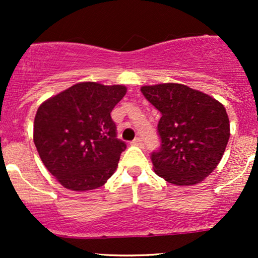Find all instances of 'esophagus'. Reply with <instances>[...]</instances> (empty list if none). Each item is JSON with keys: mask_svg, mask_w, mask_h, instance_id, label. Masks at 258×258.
Returning <instances> with one entry per match:
<instances>
[{"mask_svg": "<svg viewBox=\"0 0 258 258\" xmlns=\"http://www.w3.org/2000/svg\"><path fill=\"white\" fill-rule=\"evenodd\" d=\"M132 144L133 146H137V147H143V142H142V138H139V137L133 139Z\"/></svg>", "mask_w": 258, "mask_h": 258, "instance_id": "obj_1", "label": "esophagus"}]
</instances>
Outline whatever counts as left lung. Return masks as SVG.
Instances as JSON below:
<instances>
[{"instance_id": "obj_1", "label": "left lung", "mask_w": 258, "mask_h": 258, "mask_svg": "<svg viewBox=\"0 0 258 258\" xmlns=\"http://www.w3.org/2000/svg\"><path fill=\"white\" fill-rule=\"evenodd\" d=\"M142 93L161 112L154 171L176 185H193L220 164L230 136L224 106L203 92L180 84L143 86Z\"/></svg>"}]
</instances>
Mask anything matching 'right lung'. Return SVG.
Masks as SVG:
<instances>
[{"instance_id": "obj_1", "label": "right lung", "mask_w": 258, "mask_h": 258, "mask_svg": "<svg viewBox=\"0 0 258 258\" xmlns=\"http://www.w3.org/2000/svg\"><path fill=\"white\" fill-rule=\"evenodd\" d=\"M126 87L80 82L43 102L34 143L47 170L75 191L102 186L115 172L126 143L116 138L110 112Z\"/></svg>"}]
</instances>
